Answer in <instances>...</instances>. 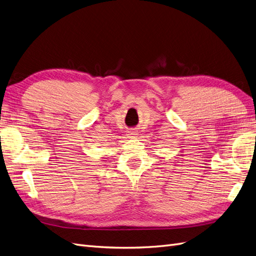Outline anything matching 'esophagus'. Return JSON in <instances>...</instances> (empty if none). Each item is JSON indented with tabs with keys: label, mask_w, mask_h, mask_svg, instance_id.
<instances>
[{
	"label": "esophagus",
	"mask_w": 256,
	"mask_h": 256,
	"mask_svg": "<svg viewBox=\"0 0 256 256\" xmlns=\"http://www.w3.org/2000/svg\"><path fill=\"white\" fill-rule=\"evenodd\" d=\"M129 136H136V131H130Z\"/></svg>",
	"instance_id": "esophagus-1"
}]
</instances>
